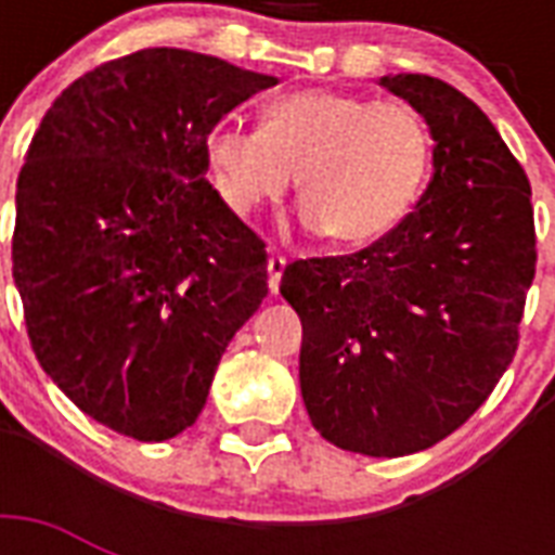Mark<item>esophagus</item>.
<instances>
[{"label":"esophagus","instance_id":"esophagus-1","mask_svg":"<svg viewBox=\"0 0 555 555\" xmlns=\"http://www.w3.org/2000/svg\"><path fill=\"white\" fill-rule=\"evenodd\" d=\"M285 264L287 261L273 253L268 259V285H270V294H279V282H282V273H285Z\"/></svg>","mask_w":555,"mask_h":555}]
</instances>
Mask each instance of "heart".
<instances>
[{
    "instance_id": "heart-1",
    "label": "heart",
    "mask_w": 555,
    "mask_h": 555,
    "mask_svg": "<svg viewBox=\"0 0 555 555\" xmlns=\"http://www.w3.org/2000/svg\"><path fill=\"white\" fill-rule=\"evenodd\" d=\"M207 158L235 212L279 201L299 172L302 224L339 244H369L414 207L431 138L405 103L311 89L273 100L264 126H212Z\"/></svg>"
}]
</instances>
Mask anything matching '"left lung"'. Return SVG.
<instances>
[{
  "instance_id": "obj_1",
  "label": "left lung",
  "mask_w": 555,
  "mask_h": 555,
  "mask_svg": "<svg viewBox=\"0 0 555 555\" xmlns=\"http://www.w3.org/2000/svg\"><path fill=\"white\" fill-rule=\"evenodd\" d=\"M379 86L429 124V186L391 233L287 264L279 291L302 320L313 429L348 452L400 457L464 426L513 363L535 224L525 169L473 100L426 74Z\"/></svg>"
}]
</instances>
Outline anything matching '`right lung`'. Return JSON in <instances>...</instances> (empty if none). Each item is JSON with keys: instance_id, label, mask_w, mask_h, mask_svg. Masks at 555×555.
I'll use <instances>...</instances> for the list:
<instances>
[{"instance_id": "add662e5", "label": "right lung", "mask_w": 555, "mask_h": 555, "mask_svg": "<svg viewBox=\"0 0 555 555\" xmlns=\"http://www.w3.org/2000/svg\"><path fill=\"white\" fill-rule=\"evenodd\" d=\"M276 77L143 48L74 80L16 181L13 282L48 377L134 440L195 423L268 296L264 242L207 178L212 126Z\"/></svg>"}]
</instances>
